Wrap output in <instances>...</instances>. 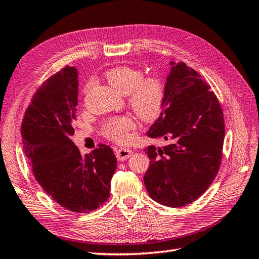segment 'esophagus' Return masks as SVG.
Instances as JSON below:
<instances>
[{
    "label": "esophagus",
    "mask_w": 259,
    "mask_h": 259,
    "mask_svg": "<svg viewBox=\"0 0 259 259\" xmlns=\"http://www.w3.org/2000/svg\"><path fill=\"white\" fill-rule=\"evenodd\" d=\"M131 155H133V150H130L128 148H119L115 151L116 158H118L120 161L128 159Z\"/></svg>",
    "instance_id": "34e87169"
}]
</instances>
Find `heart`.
Here are the masks:
<instances>
[{"label":"heart","mask_w":259,"mask_h":259,"mask_svg":"<svg viewBox=\"0 0 259 259\" xmlns=\"http://www.w3.org/2000/svg\"><path fill=\"white\" fill-rule=\"evenodd\" d=\"M104 77L114 90L128 95V103L134 112L144 121H154L163 112L166 90L163 79L158 76L145 77L144 70L130 66H116L109 69ZM92 86L86 84L84 93ZM136 128V120L131 115L108 118L102 125V134L106 139L118 144H125L130 133Z\"/></svg>","instance_id":"heart-1"}]
</instances>
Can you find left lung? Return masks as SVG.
I'll return each mask as SVG.
<instances>
[{"instance_id": "1", "label": "left lung", "mask_w": 259, "mask_h": 259, "mask_svg": "<svg viewBox=\"0 0 259 259\" xmlns=\"http://www.w3.org/2000/svg\"><path fill=\"white\" fill-rule=\"evenodd\" d=\"M163 112L150 126V138L168 145L149 146L144 176L148 194L169 207L199 199L219 171L225 139L224 111L211 86L185 63L170 62Z\"/></svg>"}]
</instances>
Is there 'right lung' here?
I'll return each instance as SVG.
<instances>
[{
  "label": "right lung",
  "mask_w": 259,
  "mask_h": 259,
  "mask_svg": "<svg viewBox=\"0 0 259 259\" xmlns=\"http://www.w3.org/2000/svg\"><path fill=\"white\" fill-rule=\"evenodd\" d=\"M78 73L66 66L35 91L21 125L24 154L39 185L65 209L90 213L110 197L115 155L100 144L82 157L74 135Z\"/></svg>",
  "instance_id": "right-lung-1"
}]
</instances>
